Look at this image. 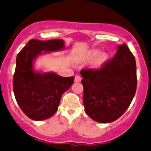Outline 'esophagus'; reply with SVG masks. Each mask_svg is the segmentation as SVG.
Returning <instances> with one entry per match:
<instances>
[{
    "label": "esophagus",
    "instance_id": "obj_1",
    "mask_svg": "<svg viewBox=\"0 0 151 151\" xmlns=\"http://www.w3.org/2000/svg\"><path fill=\"white\" fill-rule=\"evenodd\" d=\"M82 78L80 75H76L75 78H74V81L75 82H80L81 81Z\"/></svg>",
    "mask_w": 151,
    "mask_h": 151
}]
</instances>
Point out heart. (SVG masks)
<instances>
[{
  "label": "heart",
  "mask_w": 151,
  "mask_h": 151,
  "mask_svg": "<svg viewBox=\"0 0 151 151\" xmlns=\"http://www.w3.org/2000/svg\"><path fill=\"white\" fill-rule=\"evenodd\" d=\"M99 53V51L96 50V49H93L91 52H89L88 53V55H86V58L87 59H92V58H94L96 55H98ZM108 60V55L106 53H102L96 58V60L93 62V65L95 67H99L105 62V61Z\"/></svg>",
  "instance_id": "heart-1"
}]
</instances>
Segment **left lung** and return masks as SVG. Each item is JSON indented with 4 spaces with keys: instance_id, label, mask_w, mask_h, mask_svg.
Segmentation results:
<instances>
[{
    "instance_id": "1",
    "label": "left lung",
    "mask_w": 151,
    "mask_h": 151,
    "mask_svg": "<svg viewBox=\"0 0 151 151\" xmlns=\"http://www.w3.org/2000/svg\"><path fill=\"white\" fill-rule=\"evenodd\" d=\"M85 112L94 121L108 123L119 119L133 100L137 86L134 55L119 45L114 57L99 68H83Z\"/></svg>"
}]
</instances>
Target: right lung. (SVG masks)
Returning a JSON list of instances; mask_svg holds the SVG:
<instances>
[{
	"label": "right lung",
	"instance_id": "1",
	"mask_svg": "<svg viewBox=\"0 0 151 151\" xmlns=\"http://www.w3.org/2000/svg\"><path fill=\"white\" fill-rule=\"evenodd\" d=\"M63 47L64 42L60 39L45 41L32 39L17 54L13 91L20 109L33 120H43L55 114L63 93L71 87L74 77L37 73L32 69V60L42 51L53 52Z\"/></svg>",
	"mask_w": 151,
	"mask_h": 151
}]
</instances>
